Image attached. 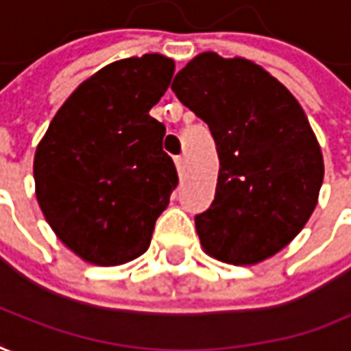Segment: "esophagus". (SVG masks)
<instances>
[{
    "instance_id": "obj_1",
    "label": "esophagus",
    "mask_w": 351,
    "mask_h": 351,
    "mask_svg": "<svg viewBox=\"0 0 351 351\" xmlns=\"http://www.w3.org/2000/svg\"><path fill=\"white\" fill-rule=\"evenodd\" d=\"M175 165H176V171L182 175V173H184V169H186V159H184L182 155H178V157H175Z\"/></svg>"
}]
</instances>
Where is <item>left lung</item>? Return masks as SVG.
<instances>
[{"mask_svg":"<svg viewBox=\"0 0 351 351\" xmlns=\"http://www.w3.org/2000/svg\"><path fill=\"white\" fill-rule=\"evenodd\" d=\"M171 89L210 126L219 157L215 198L194 217L202 248L235 266L274 256L305 227L324 178L301 104L250 60L215 52L188 62Z\"/></svg>","mask_w":351,"mask_h":351,"instance_id":"left-lung-1","label":"left lung"}]
</instances>
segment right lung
Returning a JSON list of instances; mask_svg holds the SVG:
<instances>
[{
	"label": "right lung",
	"mask_w": 351,
	"mask_h": 351,
	"mask_svg": "<svg viewBox=\"0 0 351 351\" xmlns=\"http://www.w3.org/2000/svg\"><path fill=\"white\" fill-rule=\"evenodd\" d=\"M161 54L118 60L69 95L34 153L36 199L58 239L83 260L118 266L141 256L178 184L149 116L171 85Z\"/></svg>",
	"instance_id": "add662e5"
}]
</instances>
